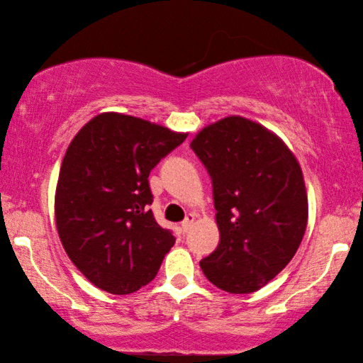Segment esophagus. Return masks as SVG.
<instances>
[{"label":"esophagus","mask_w":363,"mask_h":363,"mask_svg":"<svg viewBox=\"0 0 363 363\" xmlns=\"http://www.w3.org/2000/svg\"><path fill=\"white\" fill-rule=\"evenodd\" d=\"M194 220H195V216L192 213H189L187 216H186V219L182 220V224H181V230L186 233V232H189V229L190 227H192V224H194Z\"/></svg>","instance_id":"34e87169"}]
</instances>
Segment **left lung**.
<instances>
[{
  "label": "left lung",
  "instance_id": "left-lung-1",
  "mask_svg": "<svg viewBox=\"0 0 363 363\" xmlns=\"http://www.w3.org/2000/svg\"><path fill=\"white\" fill-rule=\"evenodd\" d=\"M190 147L211 177L220 237L200 267L227 293L259 290L304 237L307 194L298 160L272 131L235 115L203 128Z\"/></svg>",
  "mask_w": 363,
  "mask_h": 363
}]
</instances>
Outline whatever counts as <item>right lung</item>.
I'll return each mask as SVG.
<instances>
[{
    "mask_svg": "<svg viewBox=\"0 0 363 363\" xmlns=\"http://www.w3.org/2000/svg\"><path fill=\"white\" fill-rule=\"evenodd\" d=\"M186 138L107 112L86 123L70 143L56 189V225L65 253L101 290L138 291L155 279L174 245L173 233L149 210V174Z\"/></svg>",
    "mask_w": 363,
    "mask_h": 363,
    "instance_id": "obj_1",
    "label": "right lung"
}]
</instances>
